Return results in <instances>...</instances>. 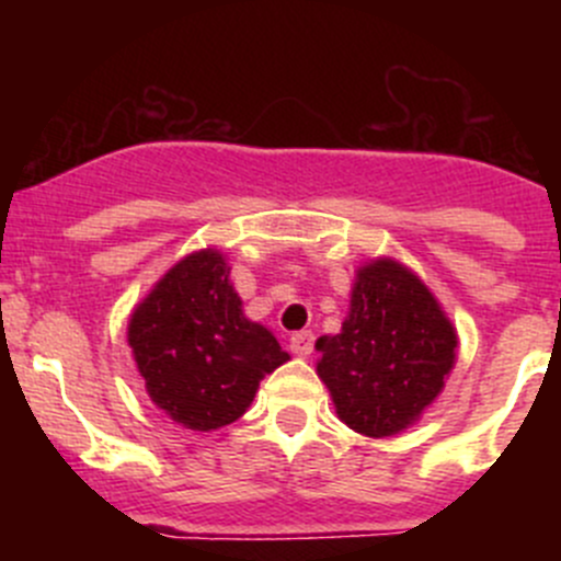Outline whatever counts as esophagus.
Segmentation results:
<instances>
[{
  "mask_svg": "<svg viewBox=\"0 0 561 561\" xmlns=\"http://www.w3.org/2000/svg\"><path fill=\"white\" fill-rule=\"evenodd\" d=\"M313 343H316L313 332L299 330V332H294L291 341H288V346H291V352L297 354V357H308V354L313 352Z\"/></svg>",
  "mask_w": 561,
  "mask_h": 561,
  "instance_id": "obj_1",
  "label": "esophagus"
}]
</instances>
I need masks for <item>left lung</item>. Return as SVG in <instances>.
Returning a JSON list of instances; mask_svg holds the SVG:
<instances>
[{"label":"left lung","mask_w":561,"mask_h":561,"mask_svg":"<svg viewBox=\"0 0 561 561\" xmlns=\"http://www.w3.org/2000/svg\"><path fill=\"white\" fill-rule=\"evenodd\" d=\"M458 337L434 294L390 259L357 273L337 335L316 341L321 381L337 417L357 434L392 436L445 387Z\"/></svg>","instance_id":"obj_1"}]
</instances>
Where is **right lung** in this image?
<instances>
[{
  "mask_svg": "<svg viewBox=\"0 0 561 561\" xmlns=\"http://www.w3.org/2000/svg\"><path fill=\"white\" fill-rule=\"evenodd\" d=\"M127 341L149 398L193 431L242 417L259 381L288 359L267 327L245 319L218 251L174 264L130 316Z\"/></svg>",
  "mask_w": 561,
  "mask_h": 561,
  "instance_id": "add662e5",
  "label": "right lung"
}]
</instances>
